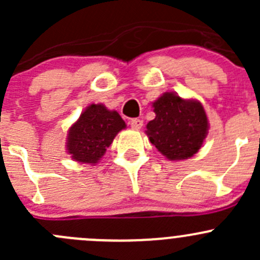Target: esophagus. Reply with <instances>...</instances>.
Listing matches in <instances>:
<instances>
[{"label":"esophagus","mask_w":260,"mask_h":260,"mask_svg":"<svg viewBox=\"0 0 260 260\" xmlns=\"http://www.w3.org/2000/svg\"><path fill=\"white\" fill-rule=\"evenodd\" d=\"M143 125V120L140 119V118H135V119L131 120V127L133 128V129H140V128H142Z\"/></svg>","instance_id":"34e87169"}]
</instances>
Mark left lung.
Returning a JSON list of instances; mask_svg holds the SVG:
<instances>
[{"label":"left lung","mask_w":260,"mask_h":260,"mask_svg":"<svg viewBox=\"0 0 260 260\" xmlns=\"http://www.w3.org/2000/svg\"><path fill=\"white\" fill-rule=\"evenodd\" d=\"M152 107L156 117L146 125L149 142L171 161L190 158L198 153L209 131L203 104L166 91Z\"/></svg>","instance_id":"8db88e82"}]
</instances>
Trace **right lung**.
<instances>
[{
	"label": "right lung",
	"instance_id": "obj_1",
	"mask_svg": "<svg viewBox=\"0 0 260 260\" xmlns=\"http://www.w3.org/2000/svg\"><path fill=\"white\" fill-rule=\"evenodd\" d=\"M125 128L118 112L103 104H90L69 128L67 149L74 161L95 165L112 145L114 137Z\"/></svg>",
	"mask_w": 260,
	"mask_h": 260
}]
</instances>
